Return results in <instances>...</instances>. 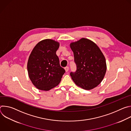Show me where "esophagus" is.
Wrapping results in <instances>:
<instances>
[{"mask_svg":"<svg viewBox=\"0 0 131 131\" xmlns=\"http://www.w3.org/2000/svg\"><path fill=\"white\" fill-rule=\"evenodd\" d=\"M65 69L66 72H68V70H69V67H68V66L65 67Z\"/></svg>","mask_w":131,"mask_h":131,"instance_id":"34e87169","label":"esophagus"}]
</instances>
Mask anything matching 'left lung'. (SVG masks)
<instances>
[{
    "instance_id": "left-lung-1",
    "label": "left lung",
    "mask_w": 131,
    "mask_h": 131,
    "mask_svg": "<svg viewBox=\"0 0 131 131\" xmlns=\"http://www.w3.org/2000/svg\"><path fill=\"white\" fill-rule=\"evenodd\" d=\"M76 64L75 72L70 76L75 84L89 90L96 87L103 80L107 66L104 55L99 47L92 41L81 38L70 44Z\"/></svg>"
}]
</instances>
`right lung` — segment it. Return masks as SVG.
<instances>
[{
	"instance_id": "add662e5",
	"label": "right lung",
	"mask_w": 131,
	"mask_h": 131,
	"mask_svg": "<svg viewBox=\"0 0 131 131\" xmlns=\"http://www.w3.org/2000/svg\"><path fill=\"white\" fill-rule=\"evenodd\" d=\"M58 42L45 39L37 43L32 50L27 63L29 77L39 90L49 91L57 86L65 72L60 64L56 52Z\"/></svg>"
}]
</instances>
